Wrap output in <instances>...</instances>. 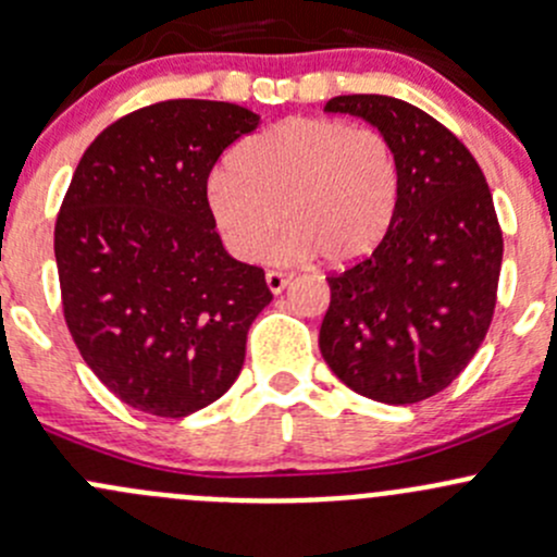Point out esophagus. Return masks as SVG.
<instances>
[{
	"label": "esophagus",
	"instance_id": "obj_1",
	"mask_svg": "<svg viewBox=\"0 0 557 557\" xmlns=\"http://www.w3.org/2000/svg\"><path fill=\"white\" fill-rule=\"evenodd\" d=\"M290 280H294V274H288V272H277V269L267 272V285L272 294H283L285 285H288Z\"/></svg>",
	"mask_w": 557,
	"mask_h": 557
}]
</instances>
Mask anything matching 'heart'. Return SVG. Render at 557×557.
<instances>
[{"label": "heart", "instance_id": "obj_1", "mask_svg": "<svg viewBox=\"0 0 557 557\" xmlns=\"http://www.w3.org/2000/svg\"><path fill=\"white\" fill-rule=\"evenodd\" d=\"M400 200V160L384 133L344 120L290 116L232 151L205 184L210 224L234 259L256 261L274 232L280 259L320 253L349 267L376 250Z\"/></svg>", "mask_w": 557, "mask_h": 557}]
</instances>
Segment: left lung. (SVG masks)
I'll list each match as a JSON object with an SVG mask.
<instances>
[{"label":"left lung","mask_w":557,"mask_h":557,"mask_svg":"<svg viewBox=\"0 0 557 557\" xmlns=\"http://www.w3.org/2000/svg\"><path fill=\"white\" fill-rule=\"evenodd\" d=\"M325 111L392 140L400 200L376 250L327 277L320 352L357 395L411 406L446 389L488 333L505 250L494 200L470 149L426 111L389 96H336Z\"/></svg>","instance_id":"8db88e82"}]
</instances>
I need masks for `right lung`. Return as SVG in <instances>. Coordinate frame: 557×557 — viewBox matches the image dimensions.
<instances>
[{"label": "right lung", "instance_id": "obj_1", "mask_svg": "<svg viewBox=\"0 0 557 557\" xmlns=\"http://www.w3.org/2000/svg\"><path fill=\"white\" fill-rule=\"evenodd\" d=\"M259 120L224 101L151 103L87 146L63 197L55 263L69 333L90 371L151 417L219 400L272 301L263 269L226 253L205 208L221 151Z\"/></svg>", "mask_w": 557, "mask_h": 557}]
</instances>
